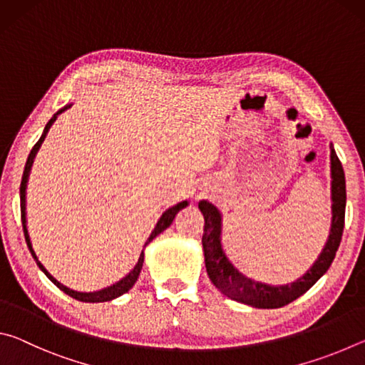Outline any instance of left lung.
I'll return each mask as SVG.
<instances>
[{
	"instance_id": "obj_1",
	"label": "left lung",
	"mask_w": 365,
	"mask_h": 365,
	"mask_svg": "<svg viewBox=\"0 0 365 365\" xmlns=\"http://www.w3.org/2000/svg\"><path fill=\"white\" fill-rule=\"evenodd\" d=\"M331 159V230L327 245L319 256L316 264L306 275L292 285L272 287L261 282H255L245 277L233 267L222 251L220 245V212L211 202L201 201L197 207L205 215V233H202V250H205L206 270L215 288L220 289L228 298L245 302L252 307L275 309L282 307L304 294L320 277H322L335 259L344 228V207H346V182L343 165L339 163L333 146H330Z\"/></svg>"
}]
</instances>
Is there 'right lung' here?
Returning <instances> with one entry per match:
<instances>
[{"label": "right lung", "instance_id": "add662e5", "mask_svg": "<svg viewBox=\"0 0 365 365\" xmlns=\"http://www.w3.org/2000/svg\"><path fill=\"white\" fill-rule=\"evenodd\" d=\"M63 110H64V109H63ZM63 110H59V113H63ZM54 119H56V115H54L53 119L46 123L45 132H43V135L40 137V140L36 141L35 146L32 148V151H30V154H29V159H27V163H26V169H24L22 182H21V219H22L24 235H26L27 246H29L30 252H32L34 259L36 261V265H38V267H40L43 272H45V275L48 277L49 280H51V282L54 283V285H56L59 289H63V292H64L66 294H69L71 298L77 299V301H83V302H104V301L115 299V298H119V296H122L123 293H127L128 289H130V288L135 285V282H137L138 275H140V270H141V267H143V259H145L143 251H141V255H140V259H138L137 265H135L133 270L130 272V274H128V275L125 277V279H122L120 282H117L115 285H113V287L101 289V292H95V293H78V292H73V289H69V288L64 287V285H61V283H59L56 279H54V277H53L51 274H49V272H48L45 267H43V264L38 261V257H36L35 251H34V248H32V243H30V237H29L27 225H26V222H27V220H26V188H27V180H29L30 169H32V164H34L35 154H36V151H38V148H40V145H41V141L45 140L46 133H48V130H49V127H51V123L54 122ZM187 205H188L187 201H182V202H178L177 206H172L170 209H168V211H165V212L163 214V217H160V219L158 220V224H156V227H154V230L151 232L150 238H148V242L145 243V246H146L148 243H151L153 240L156 238L160 232H164L165 228H168V227L172 224V220L175 219L177 212H178V211H182L183 207H187Z\"/></svg>", "mask_w": 365, "mask_h": 365}]
</instances>
